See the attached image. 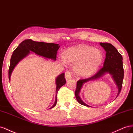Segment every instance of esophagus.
<instances>
[{
	"label": "esophagus",
	"mask_w": 133,
	"mask_h": 133,
	"mask_svg": "<svg viewBox=\"0 0 133 133\" xmlns=\"http://www.w3.org/2000/svg\"><path fill=\"white\" fill-rule=\"evenodd\" d=\"M65 78H66V79L67 81L71 78V74L70 72H69V71L66 72H65Z\"/></svg>",
	"instance_id": "1"
}]
</instances>
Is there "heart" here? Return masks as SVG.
Here are the masks:
<instances>
[{"label":"heart","mask_w":133,"mask_h":133,"mask_svg":"<svg viewBox=\"0 0 133 133\" xmlns=\"http://www.w3.org/2000/svg\"><path fill=\"white\" fill-rule=\"evenodd\" d=\"M61 58L64 62L74 64L76 75L88 77L94 74L103 59V55L98 49L86 44H79L69 48Z\"/></svg>","instance_id":"1"}]
</instances>
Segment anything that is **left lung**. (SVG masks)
Here are the masks:
<instances>
[{"label":"left lung","mask_w":133,"mask_h":133,"mask_svg":"<svg viewBox=\"0 0 133 133\" xmlns=\"http://www.w3.org/2000/svg\"><path fill=\"white\" fill-rule=\"evenodd\" d=\"M100 44L106 51V58L104 61L103 67L92 77L78 80L77 82L76 90L75 91V96L77 101L80 104L88 107H91L85 104L79 96V94L80 92L82 87L86 82L90 81L95 80V79L103 76L106 74H109L111 75L112 78L118 89V92H117L116 97L120 92L123 84L124 69L123 66L122 56L111 44L108 43H100Z\"/></svg>","instance_id":"8db88e82"}]
</instances>
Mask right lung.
<instances>
[{"instance_id": "obj_1", "label": "right lung", "mask_w": 133, "mask_h": 133, "mask_svg": "<svg viewBox=\"0 0 133 133\" xmlns=\"http://www.w3.org/2000/svg\"><path fill=\"white\" fill-rule=\"evenodd\" d=\"M59 48V44L56 43L36 42L31 39H26L23 41L13 51L12 57H11L8 72L9 81H10L11 74L14 67L22 59L29 55L30 53H31L30 52L35 53L36 55L43 57L45 59H51L55 61L56 60L57 53ZM66 82L64 73L59 75L56 78V99L54 105L50 109L55 107L57 102V94L58 91L63 85L65 84Z\"/></svg>"}]
</instances>
